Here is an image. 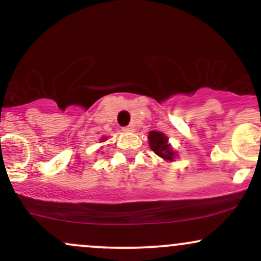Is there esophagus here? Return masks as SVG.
Wrapping results in <instances>:
<instances>
[{"label": "esophagus", "mask_w": 261, "mask_h": 261, "mask_svg": "<svg viewBox=\"0 0 261 261\" xmlns=\"http://www.w3.org/2000/svg\"><path fill=\"white\" fill-rule=\"evenodd\" d=\"M122 131H125V133H134L135 127L133 126V125H128V126H125L124 128H122Z\"/></svg>", "instance_id": "obj_1"}]
</instances>
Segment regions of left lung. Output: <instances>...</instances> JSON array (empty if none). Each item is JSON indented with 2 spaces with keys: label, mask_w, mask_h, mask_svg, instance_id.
<instances>
[{
  "label": "left lung",
  "mask_w": 261,
  "mask_h": 261,
  "mask_svg": "<svg viewBox=\"0 0 261 261\" xmlns=\"http://www.w3.org/2000/svg\"><path fill=\"white\" fill-rule=\"evenodd\" d=\"M168 140V136H166L163 133H160V131H149L148 133L149 148L162 160L174 162L175 158L178 157V152L173 149Z\"/></svg>",
  "instance_id": "1"
}]
</instances>
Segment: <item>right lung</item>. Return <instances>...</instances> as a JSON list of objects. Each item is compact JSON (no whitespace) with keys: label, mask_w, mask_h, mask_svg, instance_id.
I'll use <instances>...</instances> for the list:
<instances>
[{"label":"right lung","mask_w":261,"mask_h":261,"mask_svg":"<svg viewBox=\"0 0 261 261\" xmlns=\"http://www.w3.org/2000/svg\"><path fill=\"white\" fill-rule=\"evenodd\" d=\"M107 140V137H101V139H100V142H104V141H106Z\"/></svg>","instance_id":"1"}]
</instances>
